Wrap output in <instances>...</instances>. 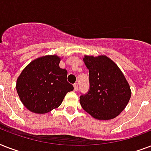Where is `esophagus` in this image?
<instances>
[{"label": "esophagus", "mask_w": 151, "mask_h": 151, "mask_svg": "<svg viewBox=\"0 0 151 151\" xmlns=\"http://www.w3.org/2000/svg\"><path fill=\"white\" fill-rule=\"evenodd\" d=\"M73 88H74V91H77L78 88V83H75V84H73Z\"/></svg>", "instance_id": "obj_1"}]
</instances>
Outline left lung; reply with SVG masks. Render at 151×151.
<instances>
[{"label":"left lung","mask_w":151,"mask_h":151,"mask_svg":"<svg viewBox=\"0 0 151 151\" xmlns=\"http://www.w3.org/2000/svg\"><path fill=\"white\" fill-rule=\"evenodd\" d=\"M90 88L80 96L82 108L98 120H110L121 114L131 98V88L117 65L106 55H85Z\"/></svg>","instance_id":"left-lung-1"}]
</instances>
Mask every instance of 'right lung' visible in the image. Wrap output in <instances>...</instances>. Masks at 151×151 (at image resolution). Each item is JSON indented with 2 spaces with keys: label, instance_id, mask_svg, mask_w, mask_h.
Returning <instances> with one entry per match:
<instances>
[{
  "label": "right lung",
  "instance_id": "obj_1",
  "mask_svg": "<svg viewBox=\"0 0 151 151\" xmlns=\"http://www.w3.org/2000/svg\"><path fill=\"white\" fill-rule=\"evenodd\" d=\"M61 58L48 55L27 65L16 81V91L22 104L35 114H46L61 105L73 86L67 81V71L59 67Z\"/></svg>",
  "mask_w": 151,
  "mask_h": 151
}]
</instances>
